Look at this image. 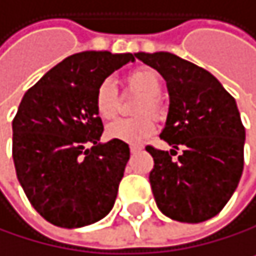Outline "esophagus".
Returning <instances> with one entry per match:
<instances>
[{
	"label": "esophagus",
	"mask_w": 256,
	"mask_h": 256,
	"mask_svg": "<svg viewBox=\"0 0 256 256\" xmlns=\"http://www.w3.org/2000/svg\"><path fill=\"white\" fill-rule=\"evenodd\" d=\"M140 150H142V146H140V145H130V151L134 154V152H137V151H140Z\"/></svg>",
	"instance_id": "34e87169"
}]
</instances>
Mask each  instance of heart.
Masks as SVG:
<instances>
[{
    "mask_svg": "<svg viewBox=\"0 0 256 256\" xmlns=\"http://www.w3.org/2000/svg\"><path fill=\"white\" fill-rule=\"evenodd\" d=\"M126 86L131 90L142 93L144 98L137 105V112H152L158 116L162 111L160 98L163 94V80L162 76L148 67L137 68L126 76ZM94 108L99 118L110 120L119 111V92L118 86L111 79L102 80L94 94ZM156 131V122L150 114L137 116L131 119H119L108 125L106 134L111 138L122 140L126 144H138L142 140L152 136Z\"/></svg>",
    "mask_w": 256,
    "mask_h": 256,
    "instance_id": "1",
    "label": "heart"
}]
</instances>
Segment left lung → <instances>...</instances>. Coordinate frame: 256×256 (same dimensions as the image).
Listing matches in <instances>:
<instances>
[{"label":"left lung","instance_id":"obj_1","mask_svg":"<svg viewBox=\"0 0 256 256\" xmlns=\"http://www.w3.org/2000/svg\"><path fill=\"white\" fill-rule=\"evenodd\" d=\"M166 80L170 111L160 138L174 150L146 146L154 158L150 183L162 214L202 223L218 214L238 186L246 131L235 99L204 68L172 53H136ZM178 146L184 152L172 158Z\"/></svg>","mask_w":256,"mask_h":256}]
</instances>
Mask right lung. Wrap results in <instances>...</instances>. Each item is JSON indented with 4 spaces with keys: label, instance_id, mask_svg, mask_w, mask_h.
Here are the masks:
<instances>
[{
    "label": "right lung",
    "instance_id": "add662e5",
    "mask_svg": "<svg viewBox=\"0 0 256 256\" xmlns=\"http://www.w3.org/2000/svg\"><path fill=\"white\" fill-rule=\"evenodd\" d=\"M134 54L82 52L66 58L26 92L12 122L16 177L32 206L59 228L93 224L112 209L130 146L100 144L98 85Z\"/></svg>",
    "mask_w": 256,
    "mask_h": 256
}]
</instances>
